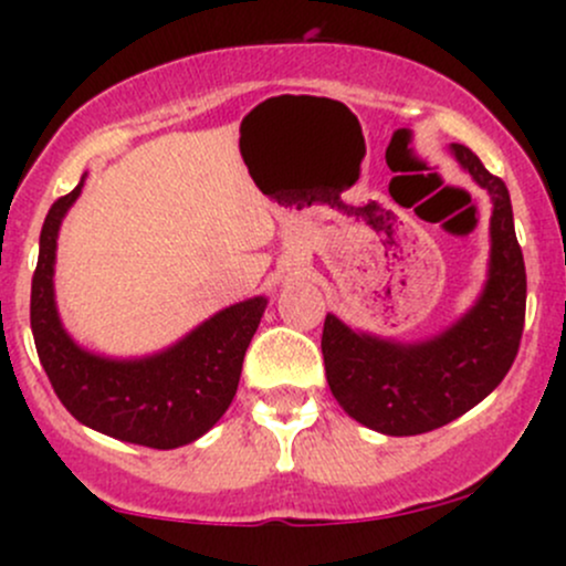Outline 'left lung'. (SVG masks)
<instances>
[{
  "mask_svg": "<svg viewBox=\"0 0 566 566\" xmlns=\"http://www.w3.org/2000/svg\"><path fill=\"white\" fill-rule=\"evenodd\" d=\"M452 154L492 197L486 287L469 314L418 346L348 329L327 314L322 333L329 391L354 420L388 437H415L452 423L505 378L518 354L527 308V271L513 231L509 188L469 146Z\"/></svg>",
  "mask_w": 566,
  "mask_h": 566,
  "instance_id": "1",
  "label": "left lung"
}]
</instances>
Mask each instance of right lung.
Instances as JSON below:
<instances>
[{
	"label": "right lung",
	"mask_w": 566,
	"mask_h": 566,
	"mask_svg": "<svg viewBox=\"0 0 566 566\" xmlns=\"http://www.w3.org/2000/svg\"><path fill=\"white\" fill-rule=\"evenodd\" d=\"M82 186L84 178L53 201L39 237L31 279V333L39 361L61 405L87 428L151 450L191 444L231 407L265 297L220 311L172 348L146 359L114 361L82 350L61 327L53 292L57 229Z\"/></svg>",
	"instance_id": "obj_1"
}]
</instances>
